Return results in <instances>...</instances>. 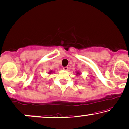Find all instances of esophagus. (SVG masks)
<instances>
[{
  "label": "esophagus",
  "mask_w": 129,
  "mask_h": 129,
  "mask_svg": "<svg viewBox=\"0 0 129 129\" xmlns=\"http://www.w3.org/2000/svg\"><path fill=\"white\" fill-rule=\"evenodd\" d=\"M64 71H68V66H66V67H63V68Z\"/></svg>",
  "instance_id": "obj_1"
}]
</instances>
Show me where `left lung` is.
<instances>
[{"mask_svg": "<svg viewBox=\"0 0 129 129\" xmlns=\"http://www.w3.org/2000/svg\"><path fill=\"white\" fill-rule=\"evenodd\" d=\"M81 73H80V72H77H77H76V75H77V76H78V75H81Z\"/></svg>", "mask_w": 129, "mask_h": 129, "instance_id": "8db88e82", "label": "left lung"}]
</instances>
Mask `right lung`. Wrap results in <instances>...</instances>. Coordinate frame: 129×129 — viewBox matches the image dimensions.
<instances>
[{"instance_id":"right-lung-1","label":"right lung","mask_w":129,"mask_h":129,"mask_svg":"<svg viewBox=\"0 0 129 129\" xmlns=\"http://www.w3.org/2000/svg\"><path fill=\"white\" fill-rule=\"evenodd\" d=\"M54 72V71H52V70H50V71H49V72H48V74H51V73H52V72Z\"/></svg>"}]
</instances>
